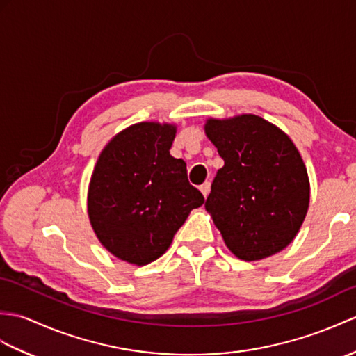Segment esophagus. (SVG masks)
<instances>
[{"mask_svg": "<svg viewBox=\"0 0 356 356\" xmlns=\"http://www.w3.org/2000/svg\"><path fill=\"white\" fill-rule=\"evenodd\" d=\"M200 191L204 195V198L209 195V193H211V184H209V181H204V184L200 186Z\"/></svg>", "mask_w": 356, "mask_h": 356, "instance_id": "esophagus-1", "label": "esophagus"}]
</instances>
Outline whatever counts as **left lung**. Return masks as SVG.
Here are the masks:
<instances>
[{"mask_svg":"<svg viewBox=\"0 0 356 356\" xmlns=\"http://www.w3.org/2000/svg\"><path fill=\"white\" fill-rule=\"evenodd\" d=\"M204 134L225 161L204 208L227 249L259 261L290 244L309 206V177L293 140L253 113L208 118Z\"/></svg>","mask_w":356,"mask_h":356,"instance_id":"left-lung-1","label":"left lung"}]
</instances>
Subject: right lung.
I'll return each mask as SVG.
<instances>
[{"instance_id": "obj_1", "label": "right lung", "mask_w": 356, "mask_h": 356, "mask_svg": "<svg viewBox=\"0 0 356 356\" xmlns=\"http://www.w3.org/2000/svg\"><path fill=\"white\" fill-rule=\"evenodd\" d=\"M177 126L144 121L115 135L98 156L88 188V217L118 259L147 266L168 250L189 212L204 203L186 163L170 148Z\"/></svg>"}]
</instances>
